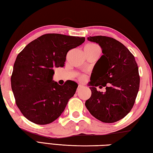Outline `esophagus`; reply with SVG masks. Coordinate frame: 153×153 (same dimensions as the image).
I'll list each match as a JSON object with an SVG mask.
<instances>
[{"label": "esophagus", "instance_id": "esophagus-1", "mask_svg": "<svg viewBox=\"0 0 153 153\" xmlns=\"http://www.w3.org/2000/svg\"><path fill=\"white\" fill-rule=\"evenodd\" d=\"M84 88V86H83V85H79L78 87H77V92H79V90H81V89Z\"/></svg>", "mask_w": 153, "mask_h": 153}]
</instances>
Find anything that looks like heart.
<instances>
[{"label": "heart", "instance_id": "1", "mask_svg": "<svg viewBox=\"0 0 153 153\" xmlns=\"http://www.w3.org/2000/svg\"><path fill=\"white\" fill-rule=\"evenodd\" d=\"M84 50L86 51H95V50H100V47L98 46L97 44L94 43H88L85 46ZM86 78L85 76H81L79 77V79L81 81H84V80Z\"/></svg>", "mask_w": 153, "mask_h": 153}]
</instances>
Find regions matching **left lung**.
Returning a JSON list of instances; mask_svg holds the SVG:
<instances>
[{
  "label": "left lung",
  "instance_id": "1",
  "mask_svg": "<svg viewBox=\"0 0 153 153\" xmlns=\"http://www.w3.org/2000/svg\"><path fill=\"white\" fill-rule=\"evenodd\" d=\"M88 40L98 43L103 55L92 73V94L85 105L102 122H116L128 115L135 102L140 87L138 65L131 52L113 38L96 36ZM99 85L106 87L105 93L97 91L95 87Z\"/></svg>",
  "mask_w": 153,
  "mask_h": 153
}]
</instances>
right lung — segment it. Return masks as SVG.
<instances>
[{"instance_id": "right-lung-1", "label": "right lung", "mask_w": 153, "mask_h": 153, "mask_svg": "<svg viewBox=\"0 0 153 153\" xmlns=\"http://www.w3.org/2000/svg\"><path fill=\"white\" fill-rule=\"evenodd\" d=\"M84 37L46 33L33 40L18 54L11 77L17 107L28 120L46 125L63 112L77 84L63 86L53 80L54 67H63L68 51L81 45Z\"/></svg>"}]
</instances>
